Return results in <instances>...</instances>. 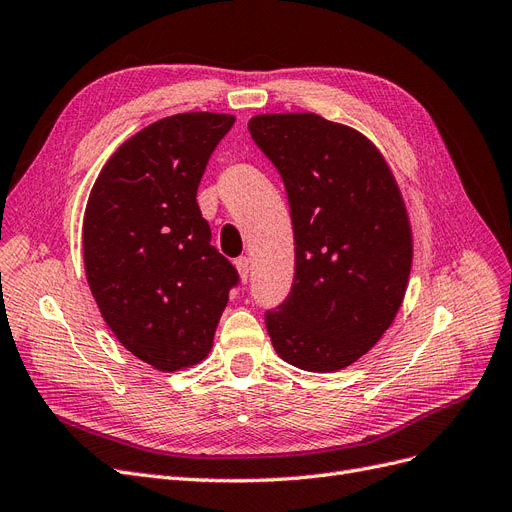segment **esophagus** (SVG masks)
<instances>
[{"label": "esophagus", "mask_w": 512, "mask_h": 512, "mask_svg": "<svg viewBox=\"0 0 512 512\" xmlns=\"http://www.w3.org/2000/svg\"><path fill=\"white\" fill-rule=\"evenodd\" d=\"M236 268H238V274H240V278L246 282V278H249V270H251V261H249V257H238L236 259Z\"/></svg>", "instance_id": "esophagus-1"}]
</instances>
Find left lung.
Segmentation results:
<instances>
[{
  "instance_id": "obj_1",
  "label": "left lung",
  "mask_w": 512,
  "mask_h": 512,
  "mask_svg": "<svg viewBox=\"0 0 512 512\" xmlns=\"http://www.w3.org/2000/svg\"><path fill=\"white\" fill-rule=\"evenodd\" d=\"M251 137L287 189L295 238L289 295L266 310L282 361L329 373L390 327L411 270V227L382 154L361 132L316 113H272Z\"/></svg>"
}]
</instances>
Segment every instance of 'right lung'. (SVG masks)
I'll use <instances>...</instances> for the list:
<instances>
[{
  "mask_svg": "<svg viewBox=\"0 0 512 512\" xmlns=\"http://www.w3.org/2000/svg\"><path fill=\"white\" fill-rule=\"evenodd\" d=\"M225 113H177L109 158L84 215L90 291L126 350L160 371L196 365L213 346L236 268L211 244L196 200Z\"/></svg>",
  "mask_w": 512,
  "mask_h": 512,
  "instance_id": "add662e5",
  "label": "right lung"
}]
</instances>
